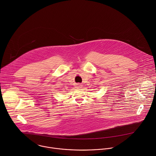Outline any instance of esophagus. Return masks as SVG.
Segmentation results:
<instances>
[{
  "instance_id": "34e87169",
  "label": "esophagus",
  "mask_w": 156,
  "mask_h": 156,
  "mask_svg": "<svg viewBox=\"0 0 156 156\" xmlns=\"http://www.w3.org/2000/svg\"><path fill=\"white\" fill-rule=\"evenodd\" d=\"M76 87V88H80L81 87V85H80V84H78Z\"/></svg>"
}]
</instances>
